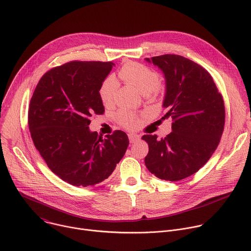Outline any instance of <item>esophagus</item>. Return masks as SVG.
<instances>
[{"label":"esophagus","instance_id":"1","mask_svg":"<svg viewBox=\"0 0 251 251\" xmlns=\"http://www.w3.org/2000/svg\"><path fill=\"white\" fill-rule=\"evenodd\" d=\"M128 138H129L130 143H135V142H137L140 139V136L137 135V134H129Z\"/></svg>","mask_w":251,"mask_h":251}]
</instances>
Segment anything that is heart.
I'll use <instances>...</instances> for the list:
<instances>
[{
  "mask_svg": "<svg viewBox=\"0 0 251 251\" xmlns=\"http://www.w3.org/2000/svg\"><path fill=\"white\" fill-rule=\"evenodd\" d=\"M119 78L135 86L141 94L149 100H157L162 93L160 75L157 71L145 64L135 61L126 62L118 71ZM119 83L113 76L106 77L99 88V96L104 105L109 106L114 103L118 93ZM117 121L124 127L133 129L138 124V117L128 110H120L116 115Z\"/></svg>",
  "mask_w": 251,
  "mask_h": 251,
  "instance_id": "obj_1",
  "label": "heart"
}]
</instances>
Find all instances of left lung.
<instances>
[{"instance_id": "8db88e82", "label": "left lung", "mask_w": 251, "mask_h": 251, "mask_svg": "<svg viewBox=\"0 0 251 251\" xmlns=\"http://www.w3.org/2000/svg\"><path fill=\"white\" fill-rule=\"evenodd\" d=\"M165 75L163 106L172 117V132L164 139L142 137L149 145L148 170L161 180L176 182L197 173L218 148L225 128L222 94L200 64L176 54L146 58Z\"/></svg>"}]
</instances>
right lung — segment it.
<instances>
[{"label": "right lung", "instance_id": "1", "mask_svg": "<svg viewBox=\"0 0 251 251\" xmlns=\"http://www.w3.org/2000/svg\"><path fill=\"white\" fill-rule=\"evenodd\" d=\"M112 61H69L40 79L28 106L33 144L64 182L93 187L108 177L123 158L129 139L116 130L105 138L90 132L92 114H103L99 96Z\"/></svg>", "mask_w": 251, "mask_h": 251}]
</instances>
